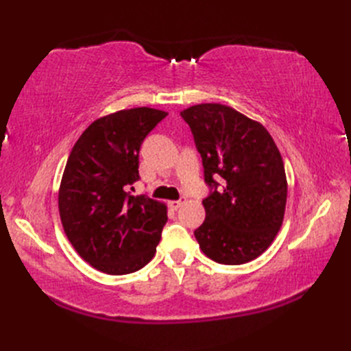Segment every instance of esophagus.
<instances>
[{
    "label": "esophagus",
    "instance_id": "obj_1",
    "mask_svg": "<svg viewBox=\"0 0 351 351\" xmlns=\"http://www.w3.org/2000/svg\"><path fill=\"white\" fill-rule=\"evenodd\" d=\"M184 204V200H170L169 202V206L171 208V210H178V208H181Z\"/></svg>",
    "mask_w": 351,
    "mask_h": 351
}]
</instances>
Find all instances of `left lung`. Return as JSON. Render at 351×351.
Returning a JSON list of instances; mask_svg holds the SVG:
<instances>
[{
  "instance_id": "left-lung-1",
  "label": "left lung",
  "mask_w": 351,
  "mask_h": 351,
  "mask_svg": "<svg viewBox=\"0 0 351 351\" xmlns=\"http://www.w3.org/2000/svg\"><path fill=\"white\" fill-rule=\"evenodd\" d=\"M181 116L210 187L202 200L205 221L195 230L199 247L219 264L249 263L273 243L285 214L288 184L279 149L263 125L228 106L199 104Z\"/></svg>"
}]
</instances>
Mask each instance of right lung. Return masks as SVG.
Returning <instances> with one entry per match:
<instances>
[{
  "label": "right lung",
  "instance_id": "1",
  "mask_svg": "<svg viewBox=\"0 0 351 351\" xmlns=\"http://www.w3.org/2000/svg\"><path fill=\"white\" fill-rule=\"evenodd\" d=\"M167 116L138 107L96 119L73 145L58 190V211L78 255L107 274L143 268L156 252L167 208L146 195L131 196L140 180L138 152Z\"/></svg>",
  "mask_w": 351,
  "mask_h": 351
}]
</instances>
